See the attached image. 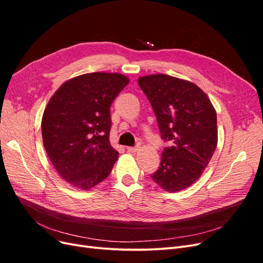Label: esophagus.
<instances>
[{
  "label": "esophagus",
  "instance_id": "1",
  "mask_svg": "<svg viewBox=\"0 0 263 263\" xmlns=\"http://www.w3.org/2000/svg\"><path fill=\"white\" fill-rule=\"evenodd\" d=\"M139 149V147L138 146H136V147H127L126 148V150L128 151V153H136V151Z\"/></svg>",
  "mask_w": 263,
  "mask_h": 263
}]
</instances>
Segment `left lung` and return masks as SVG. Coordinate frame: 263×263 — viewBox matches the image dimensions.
Here are the masks:
<instances>
[{
    "mask_svg": "<svg viewBox=\"0 0 263 263\" xmlns=\"http://www.w3.org/2000/svg\"><path fill=\"white\" fill-rule=\"evenodd\" d=\"M157 117L161 138L169 142L151 176L168 192H179L201 177L217 146V117L196 84L166 74L138 79Z\"/></svg>",
    "mask_w": 263,
    "mask_h": 263,
    "instance_id": "obj_1",
    "label": "left lung"
}]
</instances>
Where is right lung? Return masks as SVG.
<instances>
[{
  "instance_id": "1",
  "label": "right lung",
  "mask_w": 263,
  "mask_h": 263,
  "mask_svg": "<svg viewBox=\"0 0 263 263\" xmlns=\"http://www.w3.org/2000/svg\"><path fill=\"white\" fill-rule=\"evenodd\" d=\"M128 82L119 73H86L63 83L49 100L42 119L44 147L70 185L91 190L109 176L118 158L109 142V107Z\"/></svg>"
}]
</instances>
